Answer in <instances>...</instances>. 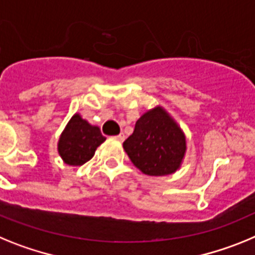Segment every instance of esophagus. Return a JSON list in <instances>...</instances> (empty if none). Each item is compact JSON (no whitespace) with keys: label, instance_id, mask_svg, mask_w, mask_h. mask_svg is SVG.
Instances as JSON below:
<instances>
[{"label":"esophagus","instance_id":"esophagus-1","mask_svg":"<svg viewBox=\"0 0 255 255\" xmlns=\"http://www.w3.org/2000/svg\"><path fill=\"white\" fill-rule=\"evenodd\" d=\"M114 138L117 141H119V142H123V141H125V138H126V136H125V134L121 133V134H118V136H115Z\"/></svg>","mask_w":255,"mask_h":255}]
</instances>
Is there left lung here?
I'll use <instances>...</instances> for the list:
<instances>
[{"label":"left lung","mask_w":255,"mask_h":255,"mask_svg":"<svg viewBox=\"0 0 255 255\" xmlns=\"http://www.w3.org/2000/svg\"><path fill=\"white\" fill-rule=\"evenodd\" d=\"M123 149L143 174L167 176L180 169L187 146L178 123L164 108L155 106L138 118Z\"/></svg>","instance_id":"left-lung-1"}]
</instances>
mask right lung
<instances>
[{"label": "right lung", "instance_id": "obj_1", "mask_svg": "<svg viewBox=\"0 0 255 255\" xmlns=\"http://www.w3.org/2000/svg\"><path fill=\"white\" fill-rule=\"evenodd\" d=\"M105 140L100 128L90 125L81 114L75 113L61 132L57 151L65 164L81 167L94 156Z\"/></svg>", "mask_w": 255, "mask_h": 255}]
</instances>
